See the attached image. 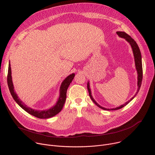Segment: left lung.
Returning <instances> with one entry per match:
<instances>
[{
    "label": "left lung",
    "mask_w": 155,
    "mask_h": 155,
    "mask_svg": "<svg viewBox=\"0 0 155 155\" xmlns=\"http://www.w3.org/2000/svg\"><path fill=\"white\" fill-rule=\"evenodd\" d=\"M117 35L121 37V38H124L129 44L132 48V52H133L134 54V61H135V65H136V69L137 70V90L136 93L135 94V95L132 97L129 101H128L127 102H126V103H124V104L117 107L116 108H106L105 107H103L102 106H101L100 105H99L96 101L94 99V98L93 97L92 95H91V89H90V83L89 81H87V88L88 92H89V95L90 98L91 99V100L93 101V102L97 105L98 106L99 108L103 109V110H118L120 109L121 108H123V107H124L125 105H126L127 104H128L132 99H133L137 95V94L138 93L140 87L141 86V84H142V77H143V70H142V56H141V53L140 51V49L137 45V43L136 42V41L132 38L130 36H129L128 34H127L126 32H121V31H118L117 32Z\"/></svg>",
    "instance_id": "left-lung-1"
}]
</instances>
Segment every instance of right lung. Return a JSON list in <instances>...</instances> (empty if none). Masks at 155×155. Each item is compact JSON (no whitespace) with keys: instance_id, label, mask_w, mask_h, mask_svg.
<instances>
[{"instance_id":"add662e5","label":"right lung","mask_w":155,"mask_h":155,"mask_svg":"<svg viewBox=\"0 0 155 155\" xmlns=\"http://www.w3.org/2000/svg\"><path fill=\"white\" fill-rule=\"evenodd\" d=\"M10 62H9V64H8V75H7V83H8V88L13 99L22 108L25 110L26 112H27L28 114H31V115L40 119H47V118L53 117L61 111V110L62 109L64 103L65 102L66 93H67L68 88L70 85L72 81L75 77V74H72L69 75L62 82L60 86V89H59V97L54 106L47 110H35L27 106L24 102H23V101H21V99L18 97L16 92L15 91L14 86L12 81V70H11Z\"/></svg>"}]
</instances>
